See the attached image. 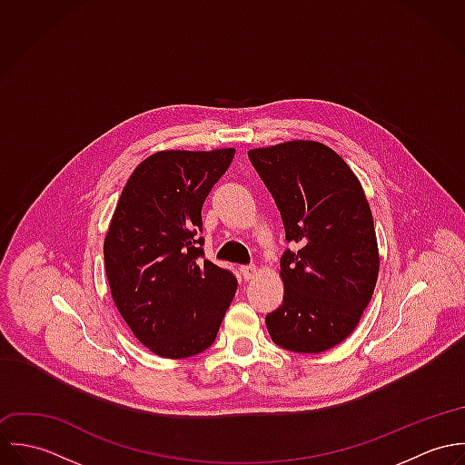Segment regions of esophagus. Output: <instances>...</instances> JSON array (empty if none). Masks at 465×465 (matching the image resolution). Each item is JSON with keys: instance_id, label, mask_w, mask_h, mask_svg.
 Masks as SVG:
<instances>
[{"instance_id": "1", "label": "esophagus", "mask_w": 465, "mask_h": 465, "mask_svg": "<svg viewBox=\"0 0 465 465\" xmlns=\"http://www.w3.org/2000/svg\"><path fill=\"white\" fill-rule=\"evenodd\" d=\"M240 272H242V277H243L245 281H249V279H252V277L258 273V268L254 265L242 266Z\"/></svg>"}]
</instances>
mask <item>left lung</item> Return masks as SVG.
Returning <instances> with one entry per match:
<instances>
[{
    "instance_id": "8db88e82",
    "label": "left lung",
    "mask_w": 465,
    "mask_h": 465,
    "mask_svg": "<svg viewBox=\"0 0 465 465\" xmlns=\"http://www.w3.org/2000/svg\"><path fill=\"white\" fill-rule=\"evenodd\" d=\"M249 159L297 245L281 258L282 304L266 315V330L282 349L324 352L354 331L376 288L369 202L349 164L319 141L254 148Z\"/></svg>"
}]
</instances>
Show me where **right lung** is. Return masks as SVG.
Masks as SVG:
<instances>
[{
  "label": "right lung",
  "instance_id": "obj_1",
  "mask_svg": "<svg viewBox=\"0 0 465 465\" xmlns=\"http://www.w3.org/2000/svg\"><path fill=\"white\" fill-rule=\"evenodd\" d=\"M234 148L146 157L116 203L104 260L113 301L134 336L163 358H188L216 338L236 277L203 258L202 205Z\"/></svg>",
  "mask_w": 465,
  "mask_h": 465
}]
</instances>
